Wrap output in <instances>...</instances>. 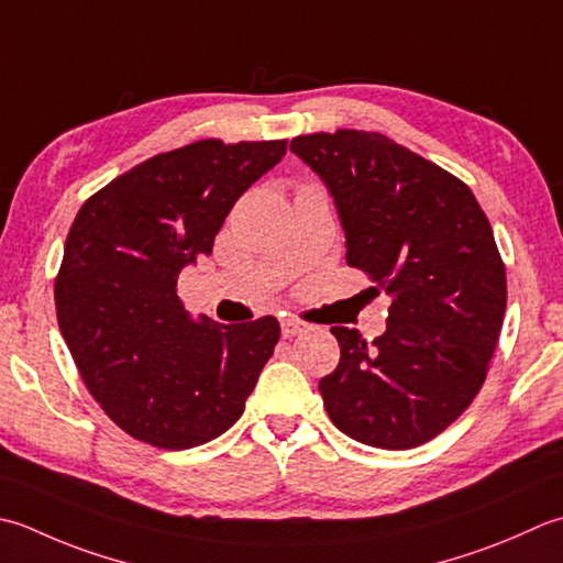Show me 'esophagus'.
I'll list each match as a JSON object with an SVG mask.
<instances>
[{"instance_id": "esophagus-1", "label": "esophagus", "mask_w": 563, "mask_h": 563, "mask_svg": "<svg viewBox=\"0 0 563 563\" xmlns=\"http://www.w3.org/2000/svg\"><path fill=\"white\" fill-rule=\"evenodd\" d=\"M280 329H283L285 339H292V336H300L302 332H307V324L295 317H285L280 322Z\"/></svg>"}]
</instances>
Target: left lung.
I'll return each mask as SVG.
<instances>
[{"instance_id": "obj_1", "label": "left lung", "mask_w": 563, "mask_h": 563, "mask_svg": "<svg viewBox=\"0 0 563 563\" xmlns=\"http://www.w3.org/2000/svg\"><path fill=\"white\" fill-rule=\"evenodd\" d=\"M290 151L332 192L349 266L393 297L373 341L332 327L327 415L361 444L420 446L473 402L498 344L508 280L488 217L466 183L378 131H319Z\"/></svg>"}]
</instances>
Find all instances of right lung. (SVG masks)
I'll use <instances>...</instances> for the list:
<instances>
[{"label":"right lung","instance_id":"1","mask_svg":"<svg viewBox=\"0 0 563 563\" xmlns=\"http://www.w3.org/2000/svg\"><path fill=\"white\" fill-rule=\"evenodd\" d=\"M285 148L195 141L119 175L75 217L55 278L58 327L87 390L139 442L180 451L224 434L273 356L278 319L195 322L178 275L212 253L231 207Z\"/></svg>","mask_w":563,"mask_h":563}]
</instances>
